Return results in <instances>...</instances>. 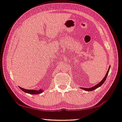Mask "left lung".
Returning a JSON list of instances; mask_svg holds the SVG:
<instances>
[{
  "instance_id": "8db88e82",
  "label": "left lung",
  "mask_w": 122,
  "mask_h": 122,
  "mask_svg": "<svg viewBox=\"0 0 122 122\" xmlns=\"http://www.w3.org/2000/svg\"><path fill=\"white\" fill-rule=\"evenodd\" d=\"M110 66H109V69H108V71H107V73H106V76H104V77L103 78V79L100 82V83H98L97 84H96V86H94L93 87L89 88H81L82 89H83V90H86V91H88V92H90V91H92V90H95V89H97V88L100 87V86H101L102 85V84H103V83H104V82H105V81H106L107 76H108V73H109V69H110Z\"/></svg>"
}]
</instances>
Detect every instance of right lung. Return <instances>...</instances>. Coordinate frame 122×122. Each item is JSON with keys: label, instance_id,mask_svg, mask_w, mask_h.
Wrapping results in <instances>:
<instances>
[{"label": "right lung", "instance_id": "1", "mask_svg": "<svg viewBox=\"0 0 122 122\" xmlns=\"http://www.w3.org/2000/svg\"><path fill=\"white\" fill-rule=\"evenodd\" d=\"M19 88L20 89H21L23 92H26V93H28V94H40V93H42L43 92V90L42 89H40L39 90H28V89H24L21 87H20L19 86Z\"/></svg>", "mask_w": 122, "mask_h": 122}]
</instances>
